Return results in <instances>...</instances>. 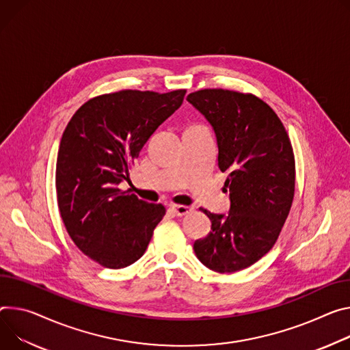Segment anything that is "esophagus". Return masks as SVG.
Masks as SVG:
<instances>
[{
    "label": "esophagus",
    "mask_w": 350,
    "mask_h": 350,
    "mask_svg": "<svg viewBox=\"0 0 350 350\" xmlns=\"http://www.w3.org/2000/svg\"><path fill=\"white\" fill-rule=\"evenodd\" d=\"M170 209L173 211V213L176 216H184V215H187V213H189V212L193 211V208L185 206V205H172Z\"/></svg>",
    "instance_id": "34e87169"
}]
</instances>
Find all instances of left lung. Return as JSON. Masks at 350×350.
Wrapping results in <instances>:
<instances>
[{
	"mask_svg": "<svg viewBox=\"0 0 350 350\" xmlns=\"http://www.w3.org/2000/svg\"><path fill=\"white\" fill-rule=\"evenodd\" d=\"M212 125L217 166L228 174V215L201 209L211 232L194 243L198 260L219 273L241 271L273 247L295 196V154L276 113L250 93L202 89L187 96ZM228 191V189H226Z\"/></svg>",
	"mask_w": 350,
	"mask_h": 350,
	"instance_id": "obj_1",
	"label": "left lung"
}]
</instances>
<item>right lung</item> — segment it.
<instances>
[{
	"mask_svg": "<svg viewBox=\"0 0 350 350\" xmlns=\"http://www.w3.org/2000/svg\"><path fill=\"white\" fill-rule=\"evenodd\" d=\"M185 90H120L82 105L62 134L55 167L58 209L75 245L105 268L138 261L166 213L121 191L141 149L183 103Z\"/></svg>",
	"mask_w": 350,
	"mask_h": 350,
	"instance_id": "right-lung-1",
	"label": "right lung"
}]
</instances>
